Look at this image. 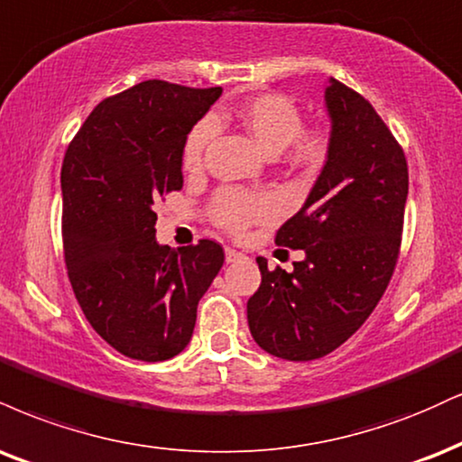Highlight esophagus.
I'll return each instance as SVG.
<instances>
[{"label":"esophagus","mask_w":462,"mask_h":462,"mask_svg":"<svg viewBox=\"0 0 462 462\" xmlns=\"http://www.w3.org/2000/svg\"><path fill=\"white\" fill-rule=\"evenodd\" d=\"M241 258H243V254H241V252H236V249L226 247V263H227V264L238 263V260H241Z\"/></svg>","instance_id":"esophagus-1"}]
</instances>
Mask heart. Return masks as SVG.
<instances>
[{
  "instance_id": "obj_1",
  "label": "heart",
  "mask_w": 462,
  "mask_h": 462,
  "mask_svg": "<svg viewBox=\"0 0 462 462\" xmlns=\"http://www.w3.org/2000/svg\"><path fill=\"white\" fill-rule=\"evenodd\" d=\"M236 118L266 154H280L288 148V161L301 170H319L331 150L325 129H303V114L297 103L282 94H260L236 109ZM213 137V125L199 122L182 146V168L196 171L202 165L204 150ZM273 215V202L264 193H245L226 189L213 199V219L227 232L241 235L255 221Z\"/></svg>"
}]
</instances>
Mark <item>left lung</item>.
Segmentation results:
<instances>
[{
  "label": "left lung",
  "mask_w": 462,
  "mask_h": 462,
  "mask_svg": "<svg viewBox=\"0 0 462 462\" xmlns=\"http://www.w3.org/2000/svg\"><path fill=\"white\" fill-rule=\"evenodd\" d=\"M325 105L329 157L275 236L305 258L291 273L255 258L263 282L247 301L255 344L288 361L325 357L372 314L396 269L409 193L407 159L374 107L333 77Z\"/></svg>",
  "instance_id": "left-lung-1"
}]
</instances>
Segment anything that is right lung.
Listing matches in <instances>:
<instances>
[{"instance_id": "right-lung-1", "label": "right lung", "mask_w": 462, "mask_h": 462, "mask_svg": "<svg viewBox=\"0 0 462 462\" xmlns=\"http://www.w3.org/2000/svg\"><path fill=\"white\" fill-rule=\"evenodd\" d=\"M221 88L150 79L98 103L62 163L69 280L92 329L125 357L165 361L187 346L198 303L224 264L219 243L178 252L154 238V204L182 189L189 131Z\"/></svg>"}]
</instances>
